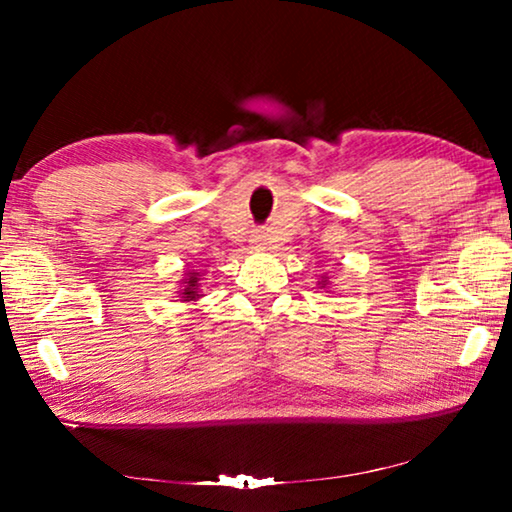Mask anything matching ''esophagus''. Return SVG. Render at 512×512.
Returning <instances> with one entry per match:
<instances>
[{"mask_svg":"<svg viewBox=\"0 0 512 512\" xmlns=\"http://www.w3.org/2000/svg\"><path fill=\"white\" fill-rule=\"evenodd\" d=\"M253 241H255L257 246H266V235H255Z\"/></svg>","mask_w":512,"mask_h":512,"instance_id":"1","label":"esophagus"}]
</instances>
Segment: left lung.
<instances>
[{
  "mask_svg": "<svg viewBox=\"0 0 512 512\" xmlns=\"http://www.w3.org/2000/svg\"><path fill=\"white\" fill-rule=\"evenodd\" d=\"M320 284H323V289H325V284H327V280H325V277H323V282H320Z\"/></svg>",
  "mask_w": 512,
  "mask_h": 512,
  "instance_id": "left-lung-1",
  "label": "left lung"
}]
</instances>
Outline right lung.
<instances>
[{
    "mask_svg": "<svg viewBox=\"0 0 512 512\" xmlns=\"http://www.w3.org/2000/svg\"><path fill=\"white\" fill-rule=\"evenodd\" d=\"M198 282H201V275L194 273V271H189L185 280L180 282V284H183V289L178 291L180 298H183L185 302H192V300L201 298V291H198V287H201V284H198Z\"/></svg>",
    "mask_w": 512,
    "mask_h": 512,
    "instance_id": "1",
    "label": "right lung"
}]
</instances>
